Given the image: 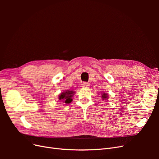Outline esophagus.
<instances>
[{
	"label": "esophagus",
	"mask_w": 159,
	"mask_h": 159,
	"mask_svg": "<svg viewBox=\"0 0 159 159\" xmlns=\"http://www.w3.org/2000/svg\"><path fill=\"white\" fill-rule=\"evenodd\" d=\"M81 86H82L83 88H87L88 86H89V84L87 83V82H83L81 84Z\"/></svg>",
	"instance_id": "1"
}]
</instances>
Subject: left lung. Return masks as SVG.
Instances as JSON below:
<instances>
[{
    "mask_svg": "<svg viewBox=\"0 0 159 159\" xmlns=\"http://www.w3.org/2000/svg\"><path fill=\"white\" fill-rule=\"evenodd\" d=\"M102 99H103V100H105V99H108V95H107V93H102Z\"/></svg>",
    "mask_w": 159,
    "mask_h": 159,
    "instance_id": "obj_1",
    "label": "left lung"
}]
</instances>
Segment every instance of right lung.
I'll list each match as a JSON object with an SVG mask.
<instances>
[{"label":"right lung","instance_id":"right-lung-1","mask_svg":"<svg viewBox=\"0 0 159 159\" xmlns=\"http://www.w3.org/2000/svg\"><path fill=\"white\" fill-rule=\"evenodd\" d=\"M74 93H75L74 91L67 90L61 93L58 98L60 100L63 101V102H64L65 103H70L72 102L71 98L73 97Z\"/></svg>","mask_w":159,"mask_h":159}]
</instances>
